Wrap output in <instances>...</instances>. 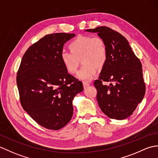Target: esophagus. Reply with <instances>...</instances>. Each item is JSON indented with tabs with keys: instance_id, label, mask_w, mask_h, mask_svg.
<instances>
[{
	"instance_id": "1",
	"label": "esophagus",
	"mask_w": 158,
	"mask_h": 158,
	"mask_svg": "<svg viewBox=\"0 0 158 158\" xmlns=\"http://www.w3.org/2000/svg\"><path fill=\"white\" fill-rule=\"evenodd\" d=\"M83 85L84 87H86L87 86H89L90 85V83L89 82H87V81H83Z\"/></svg>"
}]
</instances>
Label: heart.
I'll return each mask as SVG.
<instances>
[{
    "label": "heart",
    "instance_id": "1",
    "mask_svg": "<svg viewBox=\"0 0 158 158\" xmlns=\"http://www.w3.org/2000/svg\"><path fill=\"white\" fill-rule=\"evenodd\" d=\"M70 51H62L60 60L68 72L75 74L81 60L83 65L77 77L83 80H90L96 74L97 68L104 67L108 58L104 41L99 37L79 35L69 44Z\"/></svg>",
    "mask_w": 158,
    "mask_h": 158
}]
</instances>
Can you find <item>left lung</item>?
Wrapping results in <instances>:
<instances>
[{"mask_svg":"<svg viewBox=\"0 0 158 158\" xmlns=\"http://www.w3.org/2000/svg\"><path fill=\"white\" fill-rule=\"evenodd\" d=\"M86 31L96 32L104 40L108 58L94 85L101 110L109 118H127L133 113L145 93L142 65L129 42L123 35L108 27ZM110 82V85L105 84Z\"/></svg>","mask_w":158,"mask_h":158,"instance_id":"obj_1","label":"left lung"}]
</instances>
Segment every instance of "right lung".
I'll list each match as a JSON object with an SVG mask.
<instances>
[{
  "mask_svg": "<svg viewBox=\"0 0 158 158\" xmlns=\"http://www.w3.org/2000/svg\"><path fill=\"white\" fill-rule=\"evenodd\" d=\"M75 34H48L25 52L17 75L21 104L40 125L58 130L71 120L72 101L83 90V83L69 74L60 53Z\"/></svg>",
  "mask_w": 158,
  "mask_h": 158,
  "instance_id": "obj_1",
  "label": "right lung"
}]
</instances>
